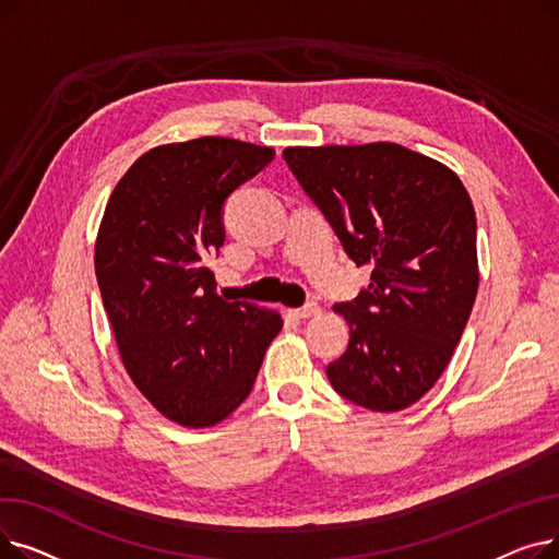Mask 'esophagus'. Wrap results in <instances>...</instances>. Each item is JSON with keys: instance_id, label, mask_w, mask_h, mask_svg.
<instances>
[{"instance_id": "1", "label": "esophagus", "mask_w": 559, "mask_h": 559, "mask_svg": "<svg viewBox=\"0 0 559 559\" xmlns=\"http://www.w3.org/2000/svg\"><path fill=\"white\" fill-rule=\"evenodd\" d=\"M317 314H319V306L312 304V301L306 304L304 308H297V310H295V317H297V319H310V317H317Z\"/></svg>"}]
</instances>
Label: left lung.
Wrapping results in <instances>:
<instances>
[{
    "label": "left lung",
    "instance_id": "obj_1",
    "mask_svg": "<svg viewBox=\"0 0 559 559\" xmlns=\"http://www.w3.org/2000/svg\"><path fill=\"white\" fill-rule=\"evenodd\" d=\"M283 158L369 285L335 304L350 329L326 367L373 413L417 403L442 376L478 292L476 213L447 165L394 142L287 146Z\"/></svg>",
    "mask_w": 559,
    "mask_h": 559
}]
</instances>
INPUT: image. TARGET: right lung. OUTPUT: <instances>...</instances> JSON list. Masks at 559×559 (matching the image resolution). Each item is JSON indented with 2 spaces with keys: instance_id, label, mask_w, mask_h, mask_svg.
Listing matches in <instances>:
<instances>
[{
  "instance_id": "add662e5",
  "label": "right lung",
  "mask_w": 559,
  "mask_h": 559,
  "mask_svg": "<svg viewBox=\"0 0 559 559\" xmlns=\"http://www.w3.org/2000/svg\"><path fill=\"white\" fill-rule=\"evenodd\" d=\"M272 160V146L233 138L160 144L106 203L95 272L117 348L144 399L188 428L240 407L283 329L278 312L219 297L209 270L226 197Z\"/></svg>"
}]
</instances>
